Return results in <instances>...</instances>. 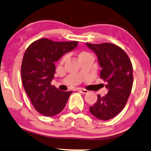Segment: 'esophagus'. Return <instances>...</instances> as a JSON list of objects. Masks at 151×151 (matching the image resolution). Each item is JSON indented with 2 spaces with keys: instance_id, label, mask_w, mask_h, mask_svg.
I'll return each instance as SVG.
<instances>
[{
  "instance_id": "obj_1",
  "label": "esophagus",
  "mask_w": 151,
  "mask_h": 151,
  "mask_svg": "<svg viewBox=\"0 0 151 151\" xmlns=\"http://www.w3.org/2000/svg\"><path fill=\"white\" fill-rule=\"evenodd\" d=\"M78 91L80 92H81V93H83V94L88 93V91L86 90V89H78Z\"/></svg>"
}]
</instances>
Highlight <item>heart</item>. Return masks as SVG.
I'll return each mask as SVG.
<instances>
[{"label":"heart","instance_id":"heart-1","mask_svg":"<svg viewBox=\"0 0 151 151\" xmlns=\"http://www.w3.org/2000/svg\"><path fill=\"white\" fill-rule=\"evenodd\" d=\"M83 53H81L80 54H79V55H81V54H83ZM64 60H65V58H64V59H62V61H64Z\"/></svg>","mask_w":151,"mask_h":151}]
</instances>
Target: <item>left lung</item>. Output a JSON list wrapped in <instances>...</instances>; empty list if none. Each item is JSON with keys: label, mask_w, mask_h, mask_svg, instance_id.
Wrapping results in <instances>:
<instances>
[{"label": "left lung", "mask_w": 151, "mask_h": 151, "mask_svg": "<svg viewBox=\"0 0 151 151\" xmlns=\"http://www.w3.org/2000/svg\"><path fill=\"white\" fill-rule=\"evenodd\" d=\"M86 46L96 54L101 68L100 77L106 82L108 93L98 95L97 102L89 106L92 115L108 120L117 116L126 106L133 85V67L126 52L111 43Z\"/></svg>", "instance_id": "8db88e82"}]
</instances>
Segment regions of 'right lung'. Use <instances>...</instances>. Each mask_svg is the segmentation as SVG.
Listing matches in <instances>:
<instances>
[{"label":"right lung","instance_id":"obj_1","mask_svg":"<svg viewBox=\"0 0 151 151\" xmlns=\"http://www.w3.org/2000/svg\"><path fill=\"white\" fill-rule=\"evenodd\" d=\"M78 42H53L40 39L25 50L21 65L23 87L35 109L52 117L65 108L72 91L63 92L50 84L55 74V62L65 53L74 50Z\"/></svg>","mask_w":151,"mask_h":151}]
</instances>
